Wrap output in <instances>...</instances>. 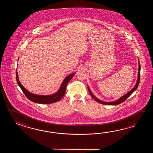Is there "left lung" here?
Masks as SVG:
<instances>
[{
	"mask_svg": "<svg viewBox=\"0 0 153 153\" xmlns=\"http://www.w3.org/2000/svg\"><path fill=\"white\" fill-rule=\"evenodd\" d=\"M139 63H138V65H139V68H138V78H137V82L136 85H134V86L133 87L129 92H128L127 94L124 95L123 96H122L119 99H118L117 101H114V102H104V101H101L100 100L98 99L96 97L94 96V95L91 92V90L90 89V88H88V92L90 93V94L91 96V97L93 98L94 99L95 101L96 102H98L99 103H100L101 104H105V105H116L117 104H120L121 103H123V102L125 101L127 98L129 96H130L133 93L134 91L135 90H136L137 88H138L139 84H140V61H138Z\"/></svg>",
	"mask_w": 153,
	"mask_h": 153,
	"instance_id": "left-lung-1",
	"label": "left lung"
}]
</instances>
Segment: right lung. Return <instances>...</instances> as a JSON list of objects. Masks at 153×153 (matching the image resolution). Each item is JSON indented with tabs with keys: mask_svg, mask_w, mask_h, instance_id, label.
<instances>
[{
	"mask_svg": "<svg viewBox=\"0 0 153 153\" xmlns=\"http://www.w3.org/2000/svg\"><path fill=\"white\" fill-rule=\"evenodd\" d=\"M74 75H75V73H73L71 74L66 76L62 82V84L61 85V87L59 88V91L53 94H50V95L33 94L28 91L26 88L23 87L22 85L21 84L19 79V76L17 71L16 73V77L17 82L19 85V86L21 88L23 93L26 95V97L30 101H32L33 102H35L36 103H40V104H51L52 103H55L59 101L64 96L65 93L67 85Z\"/></svg>",
	"mask_w": 153,
	"mask_h": 153,
	"instance_id": "obj_1",
	"label": "right lung"
}]
</instances>
